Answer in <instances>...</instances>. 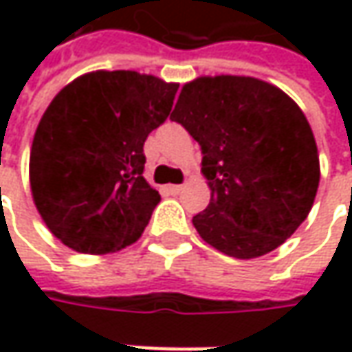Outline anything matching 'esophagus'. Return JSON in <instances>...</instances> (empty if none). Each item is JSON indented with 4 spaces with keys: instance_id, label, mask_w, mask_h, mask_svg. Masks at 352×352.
Listing matches in <instances>:
<instances>
[{
    "instance_id": "1",
    "label": "esophagus",
    "mask_w": 352,
    "mask_h": 352,
    "mask_svg": "<svg viewBox=\"0 0 352 352\" xmlns=\"http://www.w3.org/2000/svg\"><path fill=\"white\" fill-rule=\"evenodd\" d=\"M166 190H168V194H172V196H178V194L184 190V186H180V184H172V186H168Z\"/></svg>"
}]
</instances>
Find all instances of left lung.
<instances>
[{
    "mask_svg": "<svg viewBox=\"0 0 352 352\" xmlns=\"http://www.w3.org/2000/svg\"><path fill=\"white\" fill-rule=\"evenodd\" d=\"M170 119L201 146L211 199L192 223L206 243L256 258L302 225L318 194V144L282 89L249 76L197 78Z\"/></svg>",
    "mask_w": 352,
    "mask_h": 352,
    "instance_id": "1",
    "label": "left lung"
}]
</instances>
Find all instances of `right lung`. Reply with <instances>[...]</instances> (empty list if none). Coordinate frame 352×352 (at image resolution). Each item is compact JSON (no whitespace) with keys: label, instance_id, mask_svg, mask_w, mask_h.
I'll return each mask as SVG.
<instances>
[{"label":"right lung","instance_id":"1","mask_svg":"<svg viewBox=\"0 0 352 352\" xmlns=\"http://www.w3.org/2000/svg\"><path fill=\"white\" fill-rule=\"evenodd\" d=\"M178 84L131 70L89 72L58 91L41 119L29 176L36 210L70 249L105 254L142 235L158 192L142 146L170 116Z\"/></svg>","mask_w":352,"mask_h":352}]
</instances>
